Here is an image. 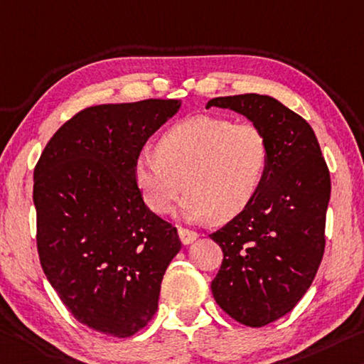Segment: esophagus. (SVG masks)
Returning <instances> with one entry per match:
<instances>
[{
  "instance_id": "1",
  "label": "esophagus",
  "mask_w": 364,
  "mask_h": 364,
  "mask_svg": "<svg viewBox=\"0 0 364 364\" xmlns=\"http://www.w3.org/2000/svg\"><path fill=\"white\" fill-rule=\"evenodd\" d=\"M178 235H180V240H181L183 245H191L193 241L198 240V236H199L198 233L194 232V230L183 228V227L178 228Z\"/></svg>"
}]
</instances>
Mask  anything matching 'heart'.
Listing matches in <instances>:
<instances>
[{"mask_svg": "<svg viewBox=\"0 0 364 364\" xmlns=\"http://www.w3.org/2000/svg\"><path fill=\"white\" fill-rule=\"evenodd\" d=\"M155 151L141 152L132 166L144 203L168 215L186 189L181 210L193 222L240 215L261 191L270 164L269 139L259 126L210 114L170 126Z\"/></svg>", "mask_w": 364, "mask_h": 364, "instance_id": "1", "label": "heart"}]
</instances>
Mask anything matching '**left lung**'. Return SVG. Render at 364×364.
Masks as SVG:
<instances>
[{"instance_id":"8db88e82","label":"left lung","mask_w":364,"mask_h":364,"mask_svg":"<svg viewBox=\"0 0 364 364\" xmlns=\"http://www.w3.org/2000/svg\"><path fill=\"white\" fill-rule=\"evenodd\" d=\"M261 128L270 164L252 204L209 235L223 261L212 280L218 306L240 324L262 327L296 306L313 284L326 247L331 175L306 119L269 95L217 97Z\"/></svg>"}]
</instances>
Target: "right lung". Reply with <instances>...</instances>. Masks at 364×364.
Masks as SVG:
<instances>
[{"label":"right lung","mask_w":364,"mask_h":364,"mask_svg":"<svg viewBox=\"0 0 364 364\" xmlns=\"http://www.w3.org/2000/svg\"><path fill=\"white\" fill-rule=\"evenodd\" d=\"M181 107L149 99L89 107L58 129L33 170L40 264L80 324L134 336L152 319L181 250L176 228L144 204L132 166Z\"/></svg>","instance_id":"1"}]
</instances>
